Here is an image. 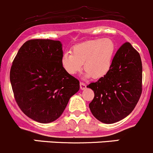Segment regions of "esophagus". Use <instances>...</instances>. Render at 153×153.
Wrapping results in <instances>:
<instances>
[{"mask_svg": "<svg viewBox=\"0 0 153 153\" xmlns=\"http://www.w3.org/2000/svg\"><path fill=\"white\" fill-rule=\"evenodd\" d=\"M79 85H80V88H81L82 90H84V89L86 88L85 83H84V82H81Z\"/></svg>", "mask_w": 153, "mask_h": 153, "instance_id": "34e87169", "label": "esophagus"}]
</instances>
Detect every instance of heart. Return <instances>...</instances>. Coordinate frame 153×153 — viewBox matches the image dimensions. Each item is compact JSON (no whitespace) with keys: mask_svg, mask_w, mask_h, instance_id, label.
<instances>
[{"mask_svg":"<svg viewBox=\"0 0 153 153\" xmlns=\"http://www.w3.org/2000/svg\"><path fill=\"white\" fill-rule=\"evenodd\" d=\"M115 51V43L109 38L94 39L74 46L71 53H64L61 64L71 75L79 73L84 64L85 76L101 78L111 70Z\"/></svg>","mask_w":153,"mask_h":153,"instance_id":"1","label":"heart"}]
</instances>
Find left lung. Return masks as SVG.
I'll return each instance as SVG.
<instances>
[{"instance_id": "8db88e82", "label": "left lung", "mask_w": 153, "mask_h": 153, "mask_svg": "<svg viewBox=\"0 0 153 153\" xmlns=\"http://www.w3.org/2000/svg\"><path fill=\"white\" fill-rule=\"evenodd\" d=\"M94 92L89 103L92 114L104 123H114L128 116L142 92V62L139 53L129 42L117 51L111 70L87 86Z\"/></svg>"}]
</instances>
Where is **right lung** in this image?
Returning <instances> with one entry per match:
<instances>
[{
	"label": "right lung",
	"mask_w": 153,
	"mask_h": 153,
	"mask_svg": "<svg viewBox=\"0 0 153 153\" xmlns=\"http://www.w3.org/2000/svg\"><path fill=\"white\" fill-rule=\"evenodd\" d=\"M59 41L32 39L19 49L10 70V82L19 108L42 123L58 119L70 98L79 90V82L61 64Z\"/></svg>",
	"instance_id": "right-lung-1"
}]
</instances>
